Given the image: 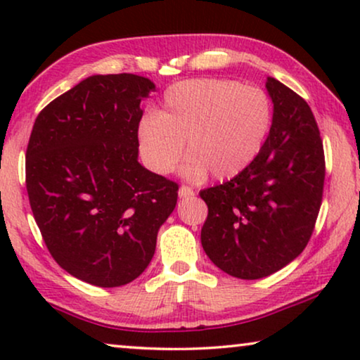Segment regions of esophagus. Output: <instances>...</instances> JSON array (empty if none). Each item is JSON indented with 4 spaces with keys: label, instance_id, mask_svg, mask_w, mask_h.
Masks as SVG:
<instances>
[{
    "label": "esophagus",
    "instance_id": "esophagus-1",
    "mask_svg": "<svg viewBox=\"0 0 360 360\" xmlns=\"http://www.w3.org/2000/svg\"><path fill=\"white\" fill-rule=\"evenodd\" d=\"M179 196H180V198H191V196H195V191L191 190L190 186L181 185L179 188Z\"/></svg>",
    "mask_w": 360,
    "mask_h": 360
}]
</instances>
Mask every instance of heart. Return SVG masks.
Here are the masks:
<instances>
[{"label": "heart", "mask_w": 360, "mask_h": 360, "mask_svg": "<svg viewBox=\"0 0 360 360\" xmlns=\"http://www.w3.org/2000/svg\"><path fill=\"white\" fill-rule=\"evenodd\" d=\"M272 101L262 88L231 78H190L169 86L155 115L137 124L136 139L147 169L167 175L186 146L184 175L234 179L257 159L272 127Z\"/></svg>", "instance_id": "obj_1"}]
</instances>
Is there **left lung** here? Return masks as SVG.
I'll list each match as a JSON object with an SVG mask.
<instances>
[{"instance_id": "obj_1", "label": "left lung", "mask_w": 360, "mask_h": 360, "mask_svg": "<svg viewBox=\"0 0 360 360\" xmlns=\"http://www.w3.org/2000/svg\"><path fill=\"white\" fill-rule=\"evenodd\" d=\"M265 88L274 120L259 157L200 191L208 205L201 245L216 267L244 280L267 277L303 252L323 198V141L308 103L272 77Z\"/></svg>"}]
</instances>
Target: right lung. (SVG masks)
I'll return each instance as SVG.
<instances>
[{
	"label": "right lung",
	"mask_w": 360,
	"mask_h": 360,
	"mask_svg": "<svg viewBox=\"0 0 360 360\" xmlns=\"http://www.w3.org/2000/svg\"><path fill=\"white\" fill-rule=\"evenodd\" d=\"M149 78L91 75L49 103L34 122L26 186L34 219L63 270L121 287L147 269L179 185L137 160Z\"/></svg>",
	"instance_id": "obj_1"
}]
</instances>
